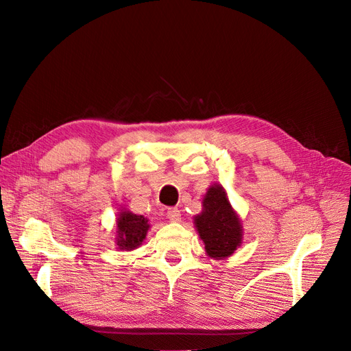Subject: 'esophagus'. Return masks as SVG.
Returning <instances> with one entry per match:
<instances>
[{
	"label": "esophagus",
	"mask_w": 351,
	"mask_h": 351,
	"mask_svg": "<svg viewBox=\"0 0 351 351\" xmlns=\"http://www.w3.org/2000/svg\"><path fill=\"white\" fill-rule=\"evenodd\" d=\"M167 217H169V220L173 223L181 221V213L178 208H169V211H167Z\"/></svg>",
	"instance_id": "esophagus-1"
}]
</instances>
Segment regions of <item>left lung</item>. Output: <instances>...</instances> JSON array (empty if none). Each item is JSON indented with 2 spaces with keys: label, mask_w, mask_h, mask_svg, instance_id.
<instances>
[{
  "label": "left lung",
  "mask_w": 351,
  "mask_h": 351,
  "mask_svg": "<svg viewBox=\"0 0 351 351\" xmlns=\"http://www.w3.org/2000/svg\"><path fill=\"white\" fill-rule=\"evenodd\" d=\"M194 224L206 245V253L211 258L230 257L241 245V221L220 184L211 186L206 193L203 211L194 217Z\"/></svg>",
  "instance_id": "1"
}]
</instances>
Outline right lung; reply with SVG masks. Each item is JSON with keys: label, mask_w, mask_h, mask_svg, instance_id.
<instances>
[{"label": "right lung", "mask_w": 351, "mask_h": 351, "mask_svg": "<svg viewBox=\"0 0 351 351\" xmlns=\"http://www.w3.org/2000/svg\"><path fill=\"white\" fill-rule=\"evenodd\" d=\"M149 228L148 220L128 210H121L117 219V239L115 243L120 250L131 252L141 245Z\"/></svg>", "instance_id": "1"}]
</instances>
